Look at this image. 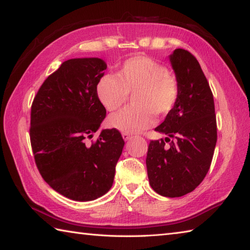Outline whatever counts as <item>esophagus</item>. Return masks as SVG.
I'll list each match as a JSON object with an SVG mask.
<instances>
[{
    "label": "esophagus",
    "mask_w": 250,
    "mask_h": 250,
    "mask_svg": "<svg viewBox=\"0 0 250 250\" xmlns=\"http://www.w3.org/2000/svg\"><path fill=\"white\" fill-rule=\"evenodd\" d=\"M131 134H129V133H122V139H124L125 141H128V140H130L131 139Z\"/></svg>",
    "instance_id": "obj_1"
}]
</instances>
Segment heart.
Wrapping results in <instances>:
<instances>
[{"label": "heart", "instance_id": "b5f03b06", "mask_svg": "<svg viewBox=\"0 0 250 250\" xmlns=\"http://www.w3.org/2000/svg\"><path fill=\"white\" fill-rule=\"evenodd\" d=\"M115 75H104L95 92L106 110L117 111L133 95L134 107L111 116L109 124L124 133H139L155 122L156 115H168L179 95L177 79L167 68L149 57L135 56L125 60Z\"/></svg>", "mask_w": 250, "mask_h": 250}]
</instances>
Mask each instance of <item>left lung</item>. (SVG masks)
I'll return each instance as SVG.
<instances>
[{
    "label": "left lung",
    "mask_w": 250,
    "mask_h": 250,
    "mask_svg": "<svg viewBox=\"0 0 250 250\" xmlns=\"http://www.w3.org/2000/svg\"><path fill=\"white\" fill-rule=\"evenodd\" d=\"M169 61L178 83V101L155 129L167 137L149 143L146 166L151 188L160 195L178 198L193 191L208 172L217 124L213 93L195 57L177 48Z\"/></svg>",
    "instance_id": "obj_1"
}]
</instances>
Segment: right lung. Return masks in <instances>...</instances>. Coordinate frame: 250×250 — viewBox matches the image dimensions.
Returning <instances> with one entry per match:
<instances>
[{
	"instance_id": "add662e5",
	"label": "right lung",
	"mask_w": 250,
	"mask_h": 250,
	"mask_svg": "<svg viewBox=\"0 0 250 250\" xmlns=\"http://www.w3.org/2000/svg\"><path fill=\"white\" fill-rule=\"evenodd\" d=\"M106 63L99 58L63 62L46 78L31 107L30 140L36 167L57 192L74 201H92L114 183L125 141L117 129L102 130L106 116L95 92Z\"/></svg>"
}]
</instances>
